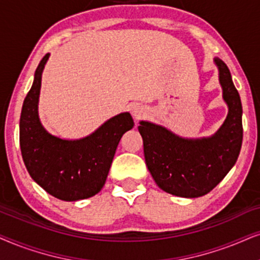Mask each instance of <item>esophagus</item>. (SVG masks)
<instances>
[{
    "label": "esophagus",
    "mask_w": 260,
    "mask_h": 260,
    "mask_svg": "<svg viewBox=\"0 0 260 260\" xmlns=\"http://www.w3.org/2000/svg\"><path fill=\"white\" fill-rule=\"evenodd\" d=\"M132 115L134 116V119L140 120L146 115V109L141 106H134L132 108Z\"/></svg>",
    "instance_id": "1"
}]
</instances>
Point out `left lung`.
<instances>
[{"instance_id":"1","label":"left lung","mask_w":260,"mask_h":260,"mask_svg":"<svg viewBox=\"0 0 260 260\" xmlns=\"http://www.w3.org/2000/svg\"><path fill=\"white\" fill-rule=\"evenodd\" d=\"M222 99L228 107L226 120L213 136L183 138L148 121L138 127L144 140L147 169L161 190L195 199L206 195L222 181L240 153L243 143V107L227 65L214 58Z\"/></svg>"}]
</instances>
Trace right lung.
<instances>
[{"mask_svg":"<svg viewBox=\"0 0 260 260\" xmlns=\"http://www.w3.org/2000/svg\"><path fill=\"white\" fill-rule=\"evenodd\" d=\"M50 53L38 65L20 117V147L27 171L45 191L61 201L96 195L105 185L121 137L134 126L131 114L120 113L81 139H61L40 122L38 105L41 75Z\"/></svg>","mask_w":260,"mask_h":260,"instance_id":"add662e5","label":"right lung"}]
</instances>
